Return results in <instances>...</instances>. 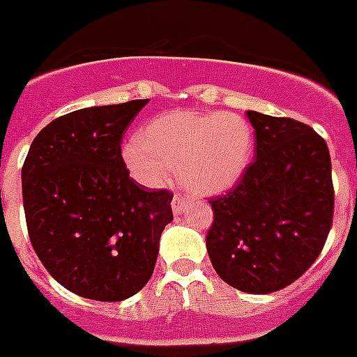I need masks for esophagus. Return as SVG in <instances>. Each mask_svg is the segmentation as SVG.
Segmentation results:
<instances>
[{
	"mask_svg": "<svg viewBox=\"0 0 357 357\" xmlns=\"http://www.w3.org/2000/svg\"><path fill=\"white\" fill-rule=\"evenodd\" d=\"M184 205H186V201H184V195L176 194L175 197H173V203H171V207H173V213H182L184 211Z\"/></svg>",
	"mask_w": 357,
	"mask_h": 357,
	"instance_id": "esophagus-1",
	"label": "esophagus"
}]
</instances>
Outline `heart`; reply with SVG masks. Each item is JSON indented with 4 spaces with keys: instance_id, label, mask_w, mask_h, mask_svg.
Listing matches in <instances>:
<instances>
[{
    "instance_id": "1",
    "label": "heart",
    "mask_w": 357,
    "mask_h": 357,
    "mask_svg": "<svg viewBox=\"0 0 357 357\" xmlns=\"http://www.w3.org/2000/svg\"><path fill=\"white\" fill-rule=\"evenodd\" d=\"M254 152V130L237 112L171 111L139 131L124 146L135 178L162 186L176 167L181 182L197 195L226 192L239 181Z\"/></svg>"
}]
</instances>
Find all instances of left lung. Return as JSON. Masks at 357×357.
<instances>
[{
	"label": "left lung",
	"mask_w": 357,
	"mask_h": 357,
	"mask_svg": "<svg viewBox=\"0 0 357 357\" xmlns=\"http://www.w3.org/2000/svg\"><path fill=\"white\" fill-rule=\"evenodd\" d=\"M254 162L226 195L211 197L207 252L218 277L246 294L290 286L320 256L333 222L326 141L294 118L248 111Z\"/></svg>",
	"instance_id": "left-lung-1"
}]
</instances>
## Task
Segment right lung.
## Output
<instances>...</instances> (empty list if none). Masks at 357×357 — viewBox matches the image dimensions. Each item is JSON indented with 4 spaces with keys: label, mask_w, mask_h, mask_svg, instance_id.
Segmentation results:
<instances>
[{
    "label": "right lung",
    "mask_w": 357,
    "mask_h": 357,
    "mask_svg": "<svg viewBox=\"0 0 357 357\" xmlns=\"http://www.w3.org/2000/svg\"><path fill=\"white\" fill-rule=\"evenodd\" d=\"M146 103L56 118L24 162V213L37 258L63 288L93 301H122L149 282L173 220V194L143 188L122 160V135Z\"/></svg>",
    "instance_id": "right-lung-1"
}]
</instances>
